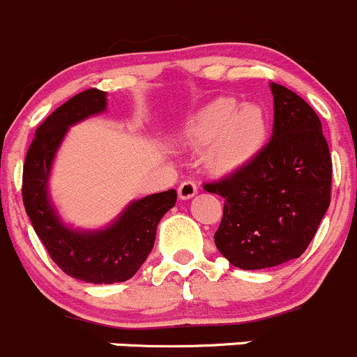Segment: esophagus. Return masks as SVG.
Wrapping results in <instances>:
<instances>
[{"instance_id": "obj_1", "label": "esophagus", "mask_w": 357, "mask_h": 357, "mask_svg": "<svg viewBox=\"0 0 357 357\" xmlns=\"http://www.w3.org/2000/svg\"><path fill=\"white\" fill-rule=\"evenodd\" d=\"M197 192H199V188H197V185L193 181H183L178 188V195L181 200L193 199L197 195Z\"/></svg>"}]
</instances>
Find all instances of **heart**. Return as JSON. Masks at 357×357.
<instances>
[{"label": "heart", "instance_id": "1", "mask_svg": "<svg viewBox=\"0 0 357 357\" xmlns=\"http://www.w3.org/2000/svg\"><path fill=\"white\" fill-rule=\"evenodd\" d=\"M268 131V115L262 107H236L235 100L215 98L186 119L176 139L190 149H205V164L212 171L233 172L261 152Z\"/></svg>", "mask_w": 357, "mask_h": 357}]
</instances>
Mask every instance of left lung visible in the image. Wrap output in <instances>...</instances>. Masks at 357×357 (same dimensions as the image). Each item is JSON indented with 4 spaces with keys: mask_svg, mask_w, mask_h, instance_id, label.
Here are the masks:
<instances>
[{
    "mask_svg": "<svg viewBox=\"0 0 357 357\" xmlns=\"http://www.w3.org/2000/svg\"><path fill=\"white\" fill-rule=\"evenodd\" d=\"M273 135L247 165L204 190L225 199L214 235L240 269H266L301 257L330 205L332 158L321 121L298 95L276 82Z\"/></svg>",
    "mask_w": 357,
    "mask_h": 357,
    "instance_id": "obj_1",
    "label": "left lung"
}]
</instances>
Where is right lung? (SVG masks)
<instances>
[{
    "label": "right lung",
    "instance_id": "right-lung-1",
    "mask_svg": "<svg viewBox=\"0 0 357 357\" xmlns=\"http://www.w3.org/2000/svg\"><path fill=\"white\" fill-rule=\"evenodd\" d=\"M107 110V93L86 89L59 107L38 129L27 150L22 199L36 235L60 269L75 280L110 285L132 278L155 243L157 226L178 193H162L129 202L124 211L100 229L67 225L50 195V176L68 128Z\"/></svg>",
    "mask_w": 357,
    "mask_h": 357
}]
</instances>
